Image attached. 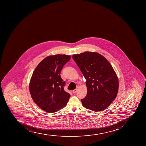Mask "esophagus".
I'll return each mask as SVG.
<instances>
[{
  "instance_id": "esophagus-1",
  "label": "esophagus",
  "mask_w": 146,
  "mask_h": 146,
  "mask_svg": "<svg viewBox=\"0 0 146 146\" xmlns=\"http://www.w3.org/2000/svg\"><path fill=\"white\" fill-rule=\"evenodd\" d=\"M72 92H73V93H76V92H77V89H75V90H73Z\"/></svg>"
}]
</instances>
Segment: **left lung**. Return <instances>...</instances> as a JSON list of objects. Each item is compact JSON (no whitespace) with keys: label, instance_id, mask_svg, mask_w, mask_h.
Segmentation results:
<instances>
[{"label":"left lung","instance_id":"left-lung-1","mask_svg":"<svg viewBox=\"0 0 146 146\" xmlns=\"http://www.w3.org/2000/svg\"><path fill=\"white\" fill-rule=\"evenodd\" d=\"M72 58L86 80L87 95L81 100L83 107L95 112L105 110L117 97L119 87L111 64L97 52L74 54Z\"/></svg>","mask_w":146,"mask_h":146}]
</instances>
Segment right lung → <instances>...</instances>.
I'll list each match as a JSON object with an SVG mask.
<instances>
[{
    "label": "right lung",
    "instance_id": "obj_1",
    "mask_svg": "<svg viewBox=\"0 0 146 146\" xmlns=\"http://www.w3.org/2000/svg\"><path fill=\"white\" fill-rule=\"evenodd\" d=\"M68 55L49 56L43 59L34 71L29 82V92L33 101L47 112L54 113L66 106L70 95L64 91L65 81L61 71L70 59Z\"/></svg>",
    "mask_w": 146,
    "mask_h": 146
}]
</instances>
